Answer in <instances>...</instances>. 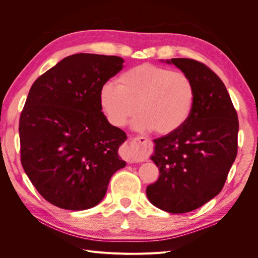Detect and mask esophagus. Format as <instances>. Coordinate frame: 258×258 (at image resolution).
<instances>
[{
    "label": "esophagus",
    "instance_id": "1",
    "mask_svg": "<svg viewBox=\"0 0 258 258\" xmlns=\"http://www.w3.org/2000/svg\"><path fill=\"white\" fill-rule=\"evenodd\" d=\"M139 143L140 147L139 150L135 148V145ZM150 151V144H148V140L143 137H136L131 140L129 143H127L126 148H124V157H126L128 162H136L138 161L139 157L141 155H145Z\"/></svg>",
    "mask_w": 258,
    "mask_h": 258
}]
</instances>
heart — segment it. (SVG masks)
Returning a JSON list of instances; mask_svg holds the SVG:
<instances>
[{"label":"heart","instance_id":"1","mask_svg":"<svg viewBox=\"0 0 258 258\" xmlns=\"http://www.w3.org/2000/svg\"><path fill=\"white\" fill-rule=\"evenodd\" d=\"M196 89L184 72L152 63L131 68L118 77V85L106 83L100 91V102L108 120L123 126L137 108L139 130L154 129L170 135L182 128L192 112Z\"/></svg>","mask_w":258,"mask_h":258}]
</instances>
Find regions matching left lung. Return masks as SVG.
I'll return each mask as SVG.
<instances>
[{"label": "left lung", "mask_w": 258, "mask_h": 258, "mask_svg": "<svg viewBox=\"0 0 258 258\" xmlns=\"http://www.w3.org/2000/svg\"><path fill=\"white\" fill-rule=\"evenodd\" d=\"M196 89L192 112L182 128L154 140L151 159L159 169L147 186L151 204L169 213H186L223 189L238 152V115L224 83L199 61L173 58Z\"/></svg>", "instance_id": "8db88e82"}]
</instances>
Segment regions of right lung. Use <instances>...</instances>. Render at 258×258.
Wrapping results in <instances>:
<instances>
[{
    "label": "right lung",
    "instance_id": "obj_1",
    "mask_svg": "<svg viewBox=\"0 0 258 258\" xmlns=\"http://www.w3.org/2000/svg\"><path fill=\"white\" fill-rule=\"evenodd\" d=\"M123 59L75 53L33 83L19 120L21 165L41 196L61 209L100 204L112 175L126 166L118 156L124 132L102 113V86Z\"/></svg>",
    "mask_w": 258,
    "mask_h": 258
}]
</instances>
